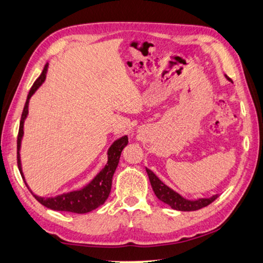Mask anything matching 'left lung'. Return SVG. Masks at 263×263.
I'll list each match as a JSON object with an SVG mask.
<instances>
[{"instance_id":"8db88e82","label":"left lung","mask_w":263,"mask_h":263,"mask_svg":"<svg viewBox=\"0 0 263 263\" xmlns=\"http://www.w3.org/2000/svg\"><path fill=\"white\" fill-rule=\"evenodd\" d=\"M228 80H230V78H228ZM146 171L148 174V178H149L153 191H154L157 199L161 200L162 202L169 204L171 208L176 209V211H180V212L198 211V209H201L203 207L208 206V204H211L213 201H215V200L218 198V194H215L211 198H201L197 200L185 199L181 197L179 193L176 192V191L170 189L169 186H166L163 181H162L154 173H153L152 170L146 168Z\"/></svg>"}]
</instances>
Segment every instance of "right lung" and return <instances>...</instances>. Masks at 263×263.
<instances>
[{
  "label": "right lung",
  "instance_id": "1",
  "mask_svg": "<svg viewBox=\"0 0 263 263\" xmlns=\"http://www.w3.org/2000/svg\"><path fill=\"white\" fill-rule=\"evenodd\" d=\"M47 70H48V63L45 65L44 70L40 74V77L37 78L34 84L28 92L25 106H24V110L22 114L21 124H19V131H18V138H17V163L18 169L21 171V175L24 179V183L28 187V185L24 177L23 169H22V161H21V146H22V139L24 136V122L28 115V103H30V99L33 94L36 92V89L40 87L42 83L45 82ZM128 139L127 136H123L119 139L112 142V145L109 147L108 149V162L104 165V168L100 171V173L95 176V177L89 181L88 184H86L84 187L77 191H72V192L63 193L56 197L50 198H42L39 195L34 194L31 191L37 201L41 204H44L45 207L52 209V211H59V212H70L76 214H86L88 212H92L94 209L101 206L109 197L111 190V183H112V176L115 174V170L118 165L119 157H121L122 151L124 147L127 145Z\"/></svg>",
  "mask_w": 263,
  "mask_h": 263
}]
</instances>
